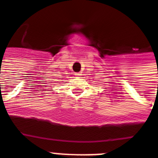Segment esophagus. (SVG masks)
Here are the masks:
<instances>
[{
  "mask_svg": "<svg viewBox=\"0 0 158 158\" xmlns=\"http://www.w3.org/2000/svg\"><path fill=\"white\" fill-rule=\"evenodd\" d=\"M75 76H79V75H80V73H75Z\"/></svg>",
  "mask_w": 158,
  "mask_h": 158,
  "instance_id": "34e87169",
  "label": "esophagus"
}]
</instances>
